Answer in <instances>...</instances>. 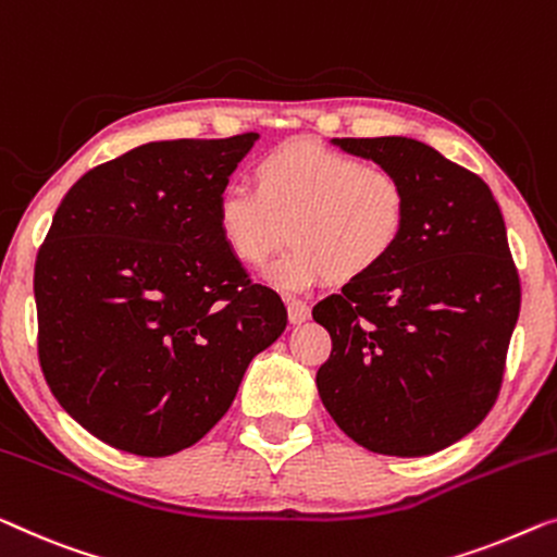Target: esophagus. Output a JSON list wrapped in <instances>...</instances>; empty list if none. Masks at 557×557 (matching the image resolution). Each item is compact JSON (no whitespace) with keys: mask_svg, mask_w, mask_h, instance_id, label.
Returning a JSON list of instances; mask_svg holds the SVG:
<instances>
[{"mask_svg":"<svg viewBox=\"0 0 557 557\" xmlns=\"http://www.w3.org/2000/svg\"><path fill=\"white\" fill-rule=\"evenodd\" d=\"M309 317H311L309 306H306L304 301H298V298H288V321H292L294 326L304 324Z\"/></svg>","mask_w":557,"mask_h":557,"instance_id":"34e87169","label":"esophagus"}]
</instances>
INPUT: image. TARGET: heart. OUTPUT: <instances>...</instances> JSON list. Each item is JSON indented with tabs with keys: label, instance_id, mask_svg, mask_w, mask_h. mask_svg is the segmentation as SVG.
<instances>
[{
	"label": "heart",
	"instance_id": "heart-1",
	"mask_svg": "<svg viewBox=\"0 0 557 557\" xmlns=\"http://www.w3.org/2000/svg\"><path fill=\"white\" fill-rule=\"evenodd\" d=\"M215 223L233 259L246 265L269 259L288 225L294 246L263 278L284 294H304L329 276H367L389 259L405 238L409 190L386 168L292 143L261 160L256 188L223 185Z\"/></svg>",
	"mask_w": 557,
	"mask_h": 557
}]
</instances>
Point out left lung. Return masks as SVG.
<instances>
[{
    "label": "left lung",
    "mask_w": 557,
    "mask_h": 557,
    "mask_svg": "<svg viewBox=\"0 0 557 557\" xmlns=\"http://www.w3.org/2000/svg\"><path fill=\"white\" fill-rule=\"evenodd\" d=\"M332 143L405 181L409 223L379 269L313 306L332 336L319 397L372 453H440L487 417L503 384L520 313L503 213L480 175L430 145L399 135Z\"/></svg>",
    "instance_id": "obj_1"
}]
</instances>
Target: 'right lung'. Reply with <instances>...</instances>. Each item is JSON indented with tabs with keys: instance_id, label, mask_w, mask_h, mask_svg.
Masks as SVG:
<instances>
[{
	"instance_id": "add662e5",
	"label": "right lung",
	"mask_w": 557,
	"mask_h": 557,
	"mask_svg": "<svg viewBox=\"0 0 557 557\" xmlns=\"http://www.w3.org/2000/svg\"><path fill=\"white\" fill-rule=\"evenodd\" d=\"M259 133L140 145L87 171L35 263L54 399L110 447L168 457L213 430L286 306L225 248L215 200Z\"/></svg>"
}]
</instances>
